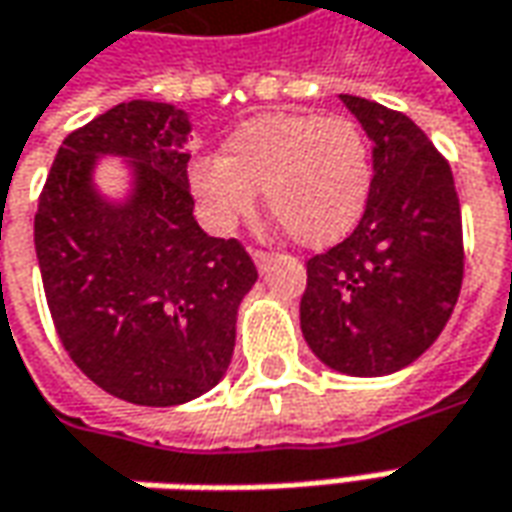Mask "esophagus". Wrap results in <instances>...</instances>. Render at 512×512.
I'll use <instances>...</instances> for the list:
<instances>
[{"mask_svg": "<svg viewBox=\"0 0 512 512\" xmlns=\"http://www.w3.org/2000/svg\"><path fill=\"white\" fill-rule=\"evenodd\" d=\"M273 259H276V253H273V250L253 248V262H256V267H259V270H267Z\"/></svg>", "mask_w": 512, "mask_h": 512, "instance_id": "obj_1", "label": "esophagus"}]
</instances>
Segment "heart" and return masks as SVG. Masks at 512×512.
<instances>
[{
	"label": "heart",
	"mask_w": 512,
	"mask_h": 512,
	"mask_svg": "<svg viewBox=\"0 0 512 512\" xmlns=\"http://www.w3.org/2000/svg\"><path fill=\"white\" fill-rule=\"evenodd\" d=\"M188 185L216 228L267 211L307 248H324L358 225L372 188L369 143L355 120L267 112L236 126L225 157H197Z\"/></svg>",
	"instance_id": "heart-1"
}]
</instances>
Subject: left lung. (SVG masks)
I'll use <instances>...</instances> for the list:
<instances>
[{
	"label": "left lung",
	"mask_w": 512,
	"mask_h": 512,
	"mask_svg": "<svg viewBox=\"0 0 512 512\" xmlns=\"http://www.w3.org/2000/svg\"><path fill=\"white\" fill-rule=\"evenodd\" d=\"M375 149L358 228L307 262L301 332L327 366L392 375L437 341L462 273V211L454 174L423 129L389 106L341 95Z\"/></svg>",
	"instance_id": "1"
}]
</instances>
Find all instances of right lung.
Returning a JSON list of instances; mask_svg holds the SVG:
<instances>
[{
    "label": "right lung",
    "mask_w": 512,
    "mask_h": 512,
    "mask_svg": "<svg viewBox=\"0 0 512 512\" xmlns=\"http://www.w3.org/2000/svg\"><path fill=\"white\" fill-rule=\"evenodd\" d=\"M191 120L129 101L64 137L33 239L58 338L84 375L135 406H180L222 380L236 310L259 279L239 239L208 236L188 188ZM129 156L136 194L109 206L94 157Z\"/></svg>",
    "instance_id": "add662e5"
}]
</instances>
